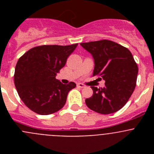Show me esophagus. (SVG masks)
Listing matches in <instances>:
<instances>
[{
	"instance_id": "1",
	"label": "esophagus",
	"mask_w": 154,
	"mask_h": 154,
	"mask_svg": "<svg viewBox=\"0 0 154 154\" xmlns=\"http://www.w3.org/2000/svg\"><path fill=\"white\" fill-rule=\"evenodd\" d=\"M77 86L79 87V88H82H82H85V85L82 83H78L77 84Z\"/></svg>"
}]
</instances>
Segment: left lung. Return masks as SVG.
<instances>
[{
  "label": "left lung",
  "instance_id": "8db88e82",
  "mask_svg": "<svg viewBox=\"0 0 154 154\" xmlns=\"http://www.w3.org/2000/svg\"><path fill=\"white\" fill-rule=\"evenodd\" d=\"M94 59L93 75L106 81L103 88L92 86L85 104L98 113L110 114L125 106L136 87L138 67L126 48L109 40L81 43ZM99 78V79H101Z\"/></svg>",
  "mask_w": 154,
  "mask_h": 154
}]
</instances>
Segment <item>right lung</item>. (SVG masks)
I'll use <instances>...</instances> for the list:
<instances>
[{"instance_id":"1","label":"right lung","mask_w":154,"mask_h":154,"mask_svg":"<svg viewBox=\"0 0 154 154\" xmlns=\"http://www.w3.org/2000/svg\"><path fill=\"white\" fill-rule=\"evenodd\" d=\"M77 45L37 46L18 59L14 85L23 103L33 112L49 115L65 106L68 93L76 84H62L55 76Z\"/></svg>"}]
</instances>
